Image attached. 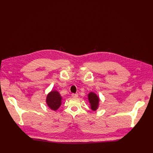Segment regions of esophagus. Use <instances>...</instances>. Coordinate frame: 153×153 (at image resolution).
Returning a JSON list of instances; mask_svg holds the SVG:
<instances>
[{
    "label": "esophagus",
    "instance_id": "1",
    "mask_svg": "<svg viewBox=\"0 0 153 153\" xmlns=\"http://www.w3.org/2000/svg\"><path fill=\"white\" fill-rule=\"evenodd\" d=\"M71 96H72V97H78V94L77 93H76V94H71Z\"/></svg>",
    "mask_w": 153,
    "mask_h": 153
}]
</instances>
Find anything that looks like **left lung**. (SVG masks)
<instances>
[{
	"label": "left lung",
	"mask_w": 153,
	"mask_h": 153,
	"mask_svg": "<svg viewBox=\"0 0 153 153\" xmlns=\"http://www.w3.org/2000/svg\"><path fill=\"white\" fill-rule=\"evenodd\" d=\"M88 99L90 105L91 110L93 111H96L99 106V97L95 93L90 92L88 94Z\"/></svg>",
	"instance_id": "obj_1"
}]
</instances>
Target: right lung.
Returning <instances> with one entry per match:
<instances>
[{"mask_svg": "<svg viewBox=\"0 0 153 153\" xmlns=\"http://www.w3.org/2000/svg\"><path fill=\"white\" fill-rule=\"evenodd\" d=\"M62 97L57 90H51L47 96L46 103L53 111H56L62 105Z\"/></svg>", "mask_w": 153, "mask_h": 153, "instance_id": "1", "label": "right lung"}]
</instances>
